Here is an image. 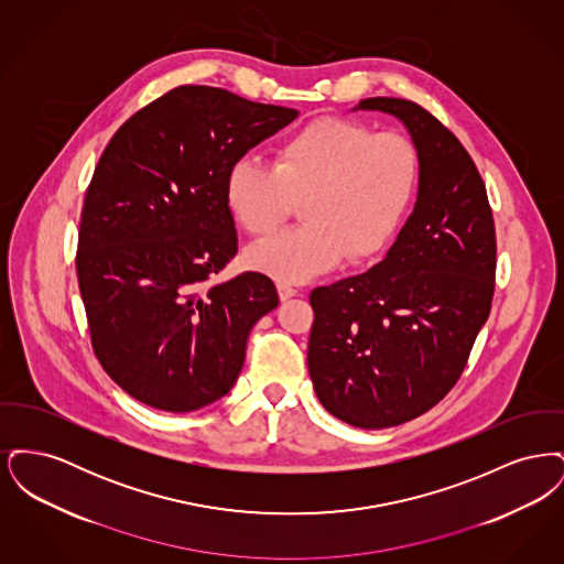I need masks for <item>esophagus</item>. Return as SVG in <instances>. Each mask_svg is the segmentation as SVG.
I'll list each match as a JSON object with an SVG mask.
<instances>
[{
	"label": "esophagus",
	"mask_w": 564,
	"mask_h": 564,
	"mask_svg": "<svg viewBox=\"0 0 564 564\" xmlns=\"http://www.w3.org/2000/svg\"><path fill=\"white\" fill-rule=\"evenodd\" d=\"M276 292H279L281 302H285V300H290V297L297 295V290L292 288V285H288V283H276Z\"/></svg>",
	"instance_id": "esophagus-1"
}]
</instances>
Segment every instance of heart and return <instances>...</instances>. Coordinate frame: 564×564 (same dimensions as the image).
Segmentation results:
<instances>
[{
  "mask_svg": "<svg viewBox=\"0 0 564 564\" xmlns=\"http://www.w3.org/2000/svg\"><path fill=\"white\" fill-rule=\"evenodd\" d=\"M419 182V152L400 133L350 118H319L285 139L272 166L237 161L226 175L230 214L251 237L274 232L300 203L304 226L249 247L247 262L283 283H302L384 249Z\"/></svg>",
  "mask_w": 564,
  "mask_h": 564,
  "instance_id": "1",
  "label": "heart"
}]
</instances>
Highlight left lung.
<instances>
[{
    "label": "left lung",
    "mask_w": 564,
    "mask_h": 564,
    "mask_svg": "<svg viewBox=\"0 0 564 564\" xmlns=\"http://www.w3.org/2000/svg\"><path fill=\"white\" fill-rule=\"evenodd\" d=\"M419 152L410 217L382 262L311 294L308 372L323 408L359 430L412 421L463 372L495 294L497 241L482 177L427 109L372 97Z\"/></svg>",
    "instance_id": "left-lung-1"
}]
</instances>
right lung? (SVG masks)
<instances>
[{"label": "right lung", "mask_w": 564, "mask_h": 564, "mask_svg": "<svg viewBox=\"0 0 564 564\" xmlns=\"http://www.w3.org/2000/svg\"><path fill=\"white\" fill-rule=\"evenodd\" d=\"M295 116L180 86L111 137L84 198L76 267L95 355L134 400L192 412L235 387L249 332L279 294L260 272L209 285L239 249L226 175Z\"/></svg>", "instance_id": "obj_1"}]
</instances>
